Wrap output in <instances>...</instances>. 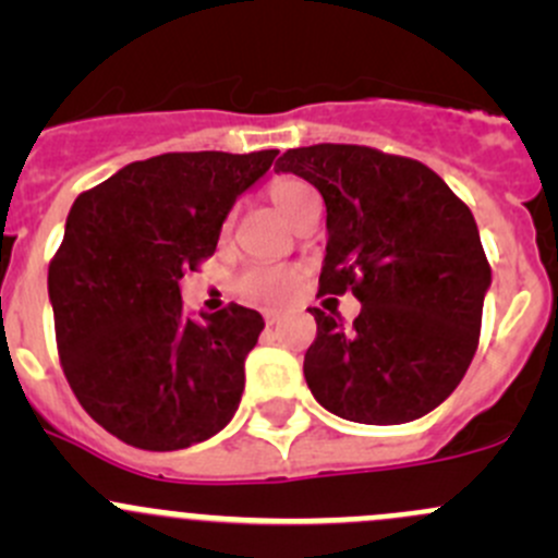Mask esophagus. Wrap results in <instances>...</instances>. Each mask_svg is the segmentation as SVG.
Returning <instances> with one entry per match:
<instances>
[{"mask_svg": "<svg viewBox=\"0 0 558 558\" xmlns=\"http://www.w3.org/2000/svg\"><path fill=\"white\" fill-rule=\"evenodd\" d=\"M280 318H283V315H280V313H275V311H267V313H264V320H267V326H275V324H280Z\"/></svg>", "mask_w": 558, "mask_h": 558, "instance_id": "34e87169", "label": "esophagus"}]
</instances>
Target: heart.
<instances>
[{
    "mask_svg": "<svg viewBox=\"0 0 558 558\" xmlns=\"http://www.w3.org/2000/svg\"><path fill=\"white\" fill-rule=\"evenodd\" d=\"M267 196L272 205L283 213L289 221L300 227L307 218V213L318 210V194L311 183L300 178H275L267 185ZM302 272L289 264H275V262H256L247 264L243 272L234 280V289L243 300L253 302V305L264 307H280L286 302L294 300L296 289H300Z\"/></svg>",
    "mask_w": 558,
    "mask_h": 558,
    "instance_id": "1",
    "label": "heart"
}]
</instances>
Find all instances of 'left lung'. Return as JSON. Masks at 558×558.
I'll use <instances>...</instances> for the list:
<instances>
[{"mask_svg": "<svg viewBox=\"0 0 558 558\" xmlns=\"http://www.w3.org/2000/svg\"><path fill=\"white\" fill-rule=\"evenodd\" d=\"M275 170L324 196L318 294L353 291L362 302L351 329L311 307L313 397L373 426L408 424L446 402L475 356L492 286L470 207L426 165L367 145L291 148Z\"/></svg>", "mask_w": 558, "mask_h": 558, "instance_id": "obj_1", "label": "left lung"}]
</instances>
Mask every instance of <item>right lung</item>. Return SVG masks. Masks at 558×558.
Segmentation results:
<instances>
[{
    "mask_svg": "<svg viewBox=\"0 0 558 558\" xmlns=\"http://www.w3.org/2000/svg\"><path fill=\"white\" fill-rule=\"evenodd\" d=\"M275 156L161 154L72 205L48 267L56 345L77 402L126 446L178 451L232 421L264 318L234 302L189 318L180 278L216 253L232 205Z\"/></svg>",
    "mask_w": 558,
    "mask_h": 558,
    "instance_id": "right-lung-1",
    "label": "right lung"
}]
</instances>
